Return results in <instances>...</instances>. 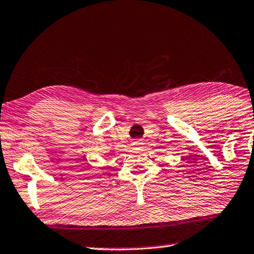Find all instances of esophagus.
Here are the masks:
<instances>
[{"label":"esophagus","mask_w":254,"mask_h":254,"mask_svg":"<svg viewBox=\"0 0 254 254\" xmlns=\"http://www.w3.org/2000/svg\"><path fill=\"white\" fill-rule=\"evenodd\" d=\"M141 145H142V142L140 141V140H135V141L133 142V146L134 147H140Z\"/></svg>","instance_id":"34e87169"}]
</instances>
